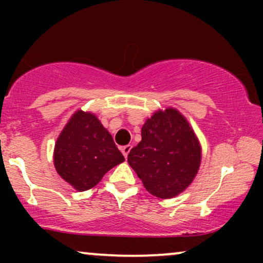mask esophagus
<instances>
[{"label": "esophagus", "instance_id": "obj_1", "mask_svg": "<svg viewBox=\"0 0 263 263\" xmlns=\"http://www.w3.org/2000/svg\"><path fill=\"white\" fill-rule=\"evenodd\" d=\"M131 148H132L131 144H127V146H123L122 148H121V152H122V155L125 156V158H127V156H128V153H129V151H131Z\"/></svg>", "mask_w": 263, "mask_h": 263}]
</instances>
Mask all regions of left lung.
<instances>
[{"label":"left lung","instance_id":"8db88e82","mask_svg":"<svg viewBox=\"0 0 263 263\" xmlns=\"http://www.w3.org/2000/svg\"><path fill=\"white\" fill-rule=\"evenodd\" d=\"M141 136L128 153V164L152 195H179L194 180L201 162V146L188 120L177 108L158 110L142 126Z\"/></svg>","mask_w":263,"mask_h":263}]
</instances>
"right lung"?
<instances>
[{"instance_id": "obj_1", "label": "right lung", "mask_w": 263, "mask_h": 263, "mask_svg": "<svg viewBox=\"0 0 263 263\" xmlns=\"http://www.w3.org/2000/svg\"><path fill=\"white\" fill-rule=\"evenodd\" d=\"M125 161L110 132L95 114L78 110L54 147L55 171L78 192L93 188L115 165Z\"/></svg>"}]
</instances>
